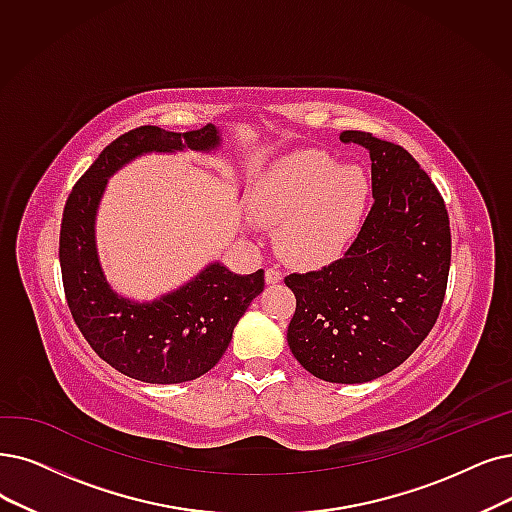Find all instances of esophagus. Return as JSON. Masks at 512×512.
<instances>
[{
    "label": "esophagus",
    "mask_w": 512,
    "mask_h": 512,
    "mask_svg": "<svg viewBox=\"0 0 512 512\" xmlns=\"http://www.w3.org/2000/svg\"><path fill=\"white\" fill-rule=\"evenodd\" d=\"M264 279H267V283L269 285H275V283H279L281 279H283V275H281V271L279 269H267V271H264Z\"/></svg>",
    "instance_id": "esophagus-1"
}]
</instances>
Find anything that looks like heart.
I'll return each mask as SVG.
<instances>
[{
  "instance_id": "1",
  "label": "heart",
  "mask_w": 512,
  "mask_h": 512,
  "mask_svg": "<svg viewBox=\"0 0 512 512\" xmlns=\"http://www.w3.org/2000/svg\"><path fill=\"white\" fill-rule=\"evenodd\" d=\"M370 199V178L357 163L306 149L264 174L252 197L260 224L277 227V248L302 267L336 260L357 237Z\"/></svg>"
}]
</instances>
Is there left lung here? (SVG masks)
I'll use <instances>...</instances> for the list:
<instances>
[{"label":"left lung","instance_id":"8db88e82","mask_svg":"<svg viewBox=\"0 0 512 512\" xmlns=\"http://www.w3.org/2000/svg\"><path fill=\"white\" fill-rule=\"evenodd\" d=\"M370 151L374 206L344 256L321 271L292 273L288 344L306 372L361 384L393 372L439 317L452 235L443 197L403 147L346 130Z\"/></svg>","mask_w":512,"mask_h":512}]
</instances>
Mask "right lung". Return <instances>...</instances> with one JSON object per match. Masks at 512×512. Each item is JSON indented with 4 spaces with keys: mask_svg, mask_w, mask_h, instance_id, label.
Segmentation results:
<instances>
[{
    "mask_svg": "<svg viewBox=\"0 0 512 512\" xmlns=\"http://www.w3.org/2000/svg\"><path fill=\"white\" fill-rule=\"evenodd\" d=\"M214 124L191 132L140 126L113 140L73 187L60 227V271L71 315L100 359L140 382H189L220 361L237 321L264 288V271L237 275L210 262L180 288L151 302L117 294L96 248V214L109 178L147 153H212Z\"/></svg>",
    "mask_w": 512,
    "mask_h": 512,
    "instance_id": "add662e5",
    "label": "right lung"
}]
</instances>
